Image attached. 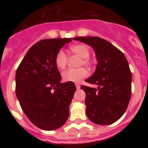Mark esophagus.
Returning a JSON list of instances; mask_svg holds the SVG:
<instances>
[{
	"mask_svg": "<svg viewBox=\"0 0 148 148\" xmlns=\"http://www.w3.org/2000/svg\"><path fill=\"white\" fill-rule=\"evenodd\" d=\"M75 87H76V88L78 90V89H80L81 86H80V84H75Z\"/></svg>",
	"mask_w": 148,
	"mask_h": 148,
	"instance_id": "1",
	"label": "esophagus"
}]
</instances>
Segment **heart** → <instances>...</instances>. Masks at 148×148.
I'll list each match as a JSON object with an SVG mask.
<instances>
[{
	"mask_svg": "<svg viewBox=\"0 0 148 148\" xmlns=\"http://www.w3.org/2000/svg\"><path fill=\"white\" fill-rule=\"evenodd\" d=\"M70 49L73 54L82 58V61L79 63V66H89L91 64V61L89 58L90 52L87 46L84 44H75L72 46ZM67 61L68 58L66 53L62 50L58 51L55 58L56 66L60 70L64 69L67 64ZM87 74V70L83 67L78 69H69L62 73V78L66 82H79L84 78H85Z\"/></svg>",
	"mask_w": 148,
	"mask_h": 148,
	"instance_id": "obj_1",
	"label": "heart"
}]
</instances>
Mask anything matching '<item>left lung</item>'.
Listing matches in <instances>:
<instances>
[{
	"label": "left lung",
	"instance_id": "1",
	"mask_svg": "<svg viewBox=\"0 0 148 148\" xmlns=\"http://www.w3.org/2000/svg\"><path fill=\"white\" fill-rule=\"evenodd\" d=\"M94 49L98 64L86 82L97 88L82 85L85 92L86 114L92 122L108 125L118 121L125 113L131 95L132 74L125 55L99 37H76Z\"/></svg>",
	"mask_w": 148,
	"mask_h": 148
}]
</instances>
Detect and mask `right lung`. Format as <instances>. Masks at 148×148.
Masks as SVG:
<instances>
[{
  "mask_svg": "<svg viewBox=\"0 0 148 148\" xmlns=\"http://www.w3.org/2000/svg\"><path fill=\"white\" fill-rule=\"evenodd\" d=\"M70 38L44 39L34 44L17 69L15 91L29 121L40 129L56 130L69 116L76 87L73 82L61 83L55 63L56 54Z\"/></svg>",
  "mask_w": 148,
  "mask_h": 148,
  "instance_id": "obj_1",
  "label": "right lung"
}]
</instances>
